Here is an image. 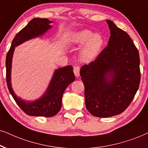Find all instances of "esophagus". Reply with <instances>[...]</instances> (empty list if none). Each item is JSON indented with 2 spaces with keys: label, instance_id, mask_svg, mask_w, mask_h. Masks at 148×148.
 <instances>
[{
  "label": "esophagus",
  "instance_id": "obj_1",
  "mask_svg": "<svg viewBox=\"0 0 148 148\" xmlns=\"http://www.w3.org/2000/svg\"><path fill=\"white\" fill-rule=\"evenodd\" d=\"M74 73L76 77H78L80 76V68L78 66H76L74 68Z\"/></svg>",
  "mask_w": 148,
  "mask_h": 148
}]
</instances>
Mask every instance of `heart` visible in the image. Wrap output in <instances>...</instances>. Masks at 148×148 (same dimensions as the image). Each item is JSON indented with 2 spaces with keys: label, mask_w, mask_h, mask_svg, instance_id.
Here are the masks:
<instances>
[{
  "label": "heart",
  "mask_w": 148,
  "mask_h": 148,
  "mask_svg": "<svg viewBox=\"0 0 148 148\" xmlns=\"http://www.w3.org/2000/svg\"><path fill=\"white\" fill-rule=\"evenodd\" d=\"M68 42L74 46H81L80 59L83 62H90L97 57L104 45V37L100 33H94L88 29L74 31L68 37Z\"/></svg>",
  "instance_id": "b5f03b06"
}]
</instances>
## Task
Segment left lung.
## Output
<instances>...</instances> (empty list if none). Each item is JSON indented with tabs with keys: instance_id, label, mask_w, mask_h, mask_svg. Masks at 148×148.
<instances>
[{
	"instance_id": "left-lung-1",
	"label": "left lung",
	"mask_w": 148,
	"mask_h": 148,
	"mask_svg": "<svg viewBox=\"0 0 148 148\" xmlns=\"http://www.w3.org/2000/svg\"><path fill=\"white\" fill-rule=\"evenodd\" d=\"M106 21L111 33L107 46L80 71L86 108L98 117L124 112L133 100L141 80L139 52L132 39L113 22Z\"/></svg>"
}]
</instances>
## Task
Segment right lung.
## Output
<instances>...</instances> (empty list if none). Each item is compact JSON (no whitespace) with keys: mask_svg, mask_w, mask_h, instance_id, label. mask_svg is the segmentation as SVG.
Segmentation results:
<instances>
[{"mask_svg":"<svg viewBox=\"0 0 148 148\" xmlns=\"http://www.w3.org/2000/svg\"><path fill=\"white\" fill-rule=\"evenodd\" d=\"M52 21L46 18H35L15 36L6 57V78L9 91L13 98L27 115L50 117L61 110L62 97L67 87L74 81L72 65L56 69L45 92L34 100H26L17 96L12 85V67L15 48L27 41L41 37L52 29Z\"/></svg>","mask_w":148,"mask_h":148,"instance_id":"right-lung-1","label":"right lung"}]
</instances>
